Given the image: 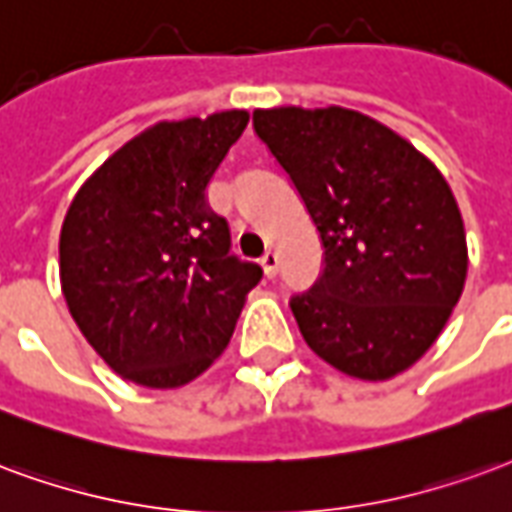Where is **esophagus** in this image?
I'll list each match as a JSON object with an SVG mask.
<instances>
[{"label": "esophagus", "mask_w": 512, "mask_h": 512, "mask_svg": "<svg viewBox=\"0 0 512 512\" xmlns=\"http://www.w3.org/2000/svg\"><path fill=\"white\" fill-rule=\"evenodd\" d=\"M261 270H264L267 278H275V272H278V253H264V256H261Z\"/></svg>", "instance_id": "obj_1"}]
</instances>
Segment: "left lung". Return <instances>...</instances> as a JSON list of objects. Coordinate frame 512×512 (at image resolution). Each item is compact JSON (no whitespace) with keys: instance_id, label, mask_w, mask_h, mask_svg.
I'll use <instances>...</instances> for the list:
<instances>
[{"instance_id":"8db88e82","label":"left lung","mask_w":512,"mask_h":512,"mask_svg":"<svg viewBox=\"0 0 512 512\" xmlns=\"http://www.w3.org/2000/svg\"><path fill=\"white\" fill-rule=\"evenodd\" d=\"M253 130L300 193L324 270L294 294L324 363L384 382L423 357L466 281L464 220L431 160L360 111L259 108Z\"/></svg>"}]
</instances>
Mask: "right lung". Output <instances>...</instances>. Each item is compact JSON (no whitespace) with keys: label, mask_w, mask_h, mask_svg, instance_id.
I'll return each mask as SVG.
<instances>
[{"label":"right lung","mask_w":512,"mask_h":512,"mask_svg":"<svg viewBox=\"0 0 512 512\" xmlns=\"http://www.w3.org/2000/svg\"><path fill=\"white\" fill-rule=\"evenodd\" d=\"M248 111L158 122L81 185L59 234L70 316L122 379L171 390L226 349L261 267L231 253L207 185Z\"/></svg>","instance_id":"right-lung-1"}]
</instances>
